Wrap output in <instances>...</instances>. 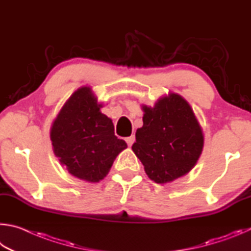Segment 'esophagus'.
Here are the masks:
<instances>
[{
    "label": "esophagus",
    "mask_w": 251,
    "mask_h": 251,
    "mask_svg": "<svg viewBox=\"0 0 251 251\" xmlns=\"http://www.w3.org/2000/svg\"><path fill=\"white\" fill-rule=\"evenodd\" d=\"M126 143H128V146L131 147L134 143V141H135V137H134V135H130V137H128V138L126 139Z\"/></svg>",
    "instance_id": "obj_1"
}]
</instances>
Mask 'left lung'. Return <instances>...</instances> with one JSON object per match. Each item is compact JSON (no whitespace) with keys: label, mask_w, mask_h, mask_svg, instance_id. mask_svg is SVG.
I'll list each match as a JSON object with an SVG mask.
<instances>
[{"label":"left lung","mask_w":251,"mask_h":251,"mask_svg":"<svg viewBox=\"0 0 251 251\" xmlns=\"http://www.w3.org/2000/svg\"><path fill=\"white\" fill-rule=\"evenodd\" d=\"M143 126L132 150L157 184L172 182L194 168L203 151L204 135L191 105L171 92L154 107L142 105Z\"/></svg>","instance_id":"obj_1"}]
</instances>
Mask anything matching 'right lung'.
I'll use <instances>...</instances> for the list:
<instances>
[{
    "instance_id": "right-lung-1",
    "label": "right lung",
    "mask_w": 251,
    "mask_h": 251,
    "mask_svg": "<svg viewBox=\"0 0 251 251\" xmlns=\"http://www.w3.org/2000/svg\"><path fill=\"white\" fill-rule=\"evenodd\" d=\"M102 104L90 87L70 96L50 129L52 150L73 176L97 183L105 177L126 143L114 135L112 120L101 113Z\"/></svg>"
}]
</instances>
